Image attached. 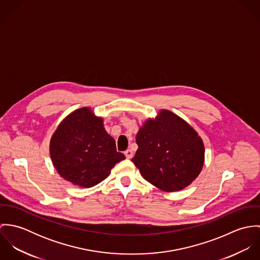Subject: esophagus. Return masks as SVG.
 <instances>
[{
	"mask_svg": "<svg viewBox=\"0 0 260 260\" xmlns=\"http://www.w3.org/2000/svg\"><path fill=\"white\" fill-rule=\"evenodd\" d=\"M124 154H125L126 158H128V159H131V158L133 157V151H132L131 149H127V150L124 152Z\"/></svg>",
	"mask_w": 260,
	"mask_h": 260,
	"instance_id": "esophagus-1",
	"label": "esophagus"
}]
</instances>
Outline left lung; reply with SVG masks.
Here are the masks:
<instances>
[{"label": "left lung", "mask_w": 260, "mask_h": 260, "mask_svg": "<svg viewBox=\"0 0 260 260\" xmlns=\"http://www.w3.org/2000/svg\"><path fill=\"white\" fill-rule=\"evenodd\" d=\"M132 162L142 177L164 191H178L200 173L204 145L198 134L172 112L162 110L136 135Z\"/></svg>", "instance_id": "left-lung-1"}]
</instances>
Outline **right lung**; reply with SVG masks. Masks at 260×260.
Listing matches in <instances>:
<instances>
[{
  "mask_svg": "<svg viewBox=\"0 0 260 260\" xmlns=\"http://www.w3.org/2000/svg\"><path fill=\"white\" fill-rule=\"evenodd\" d=\"M50 153L59 174L81 187L100 183L125 159L105 131L103 120L89 108L78 109L61 122L51 139Z\"/></svg>",
  "mask_w": 260,
  "mask_h": 260,
  "instance_id": "add662e5",
  "label": "right lung"
}]
</instances>
